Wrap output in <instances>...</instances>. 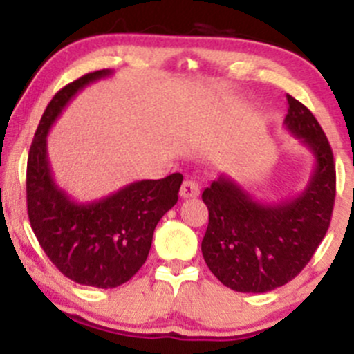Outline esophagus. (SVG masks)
<instances>
[{
  "label": "esophagus",
  "mask_w": 354,
  "mask_h": 354,
  "mask_svg": "<svg viewBox=\"0 0 354 354\" xmlns=\"http://www.w3.org/2000/svg\"><path fill=\"white\" fill-rule=\"evenodd\" d=\"M200 194V187L198 183L195 180H187L183 181V185H181V190H180V195L183 198H194V197H198Z\"/></svg>",
  "instance_id": "1"
}]
</instances>
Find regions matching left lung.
Here are the masks:
<instances>
[{"mask_svg": "<svg viewBox=\"0 0 354 354\" xmlns=\"http://www.w3.org/2000/svg\"><path fill=\"white\" fill-rule=\"evenodd\" d=\"M286 97L284 127L315 157L305 190L281 203H262L221 174L202 194L209 209L203 260L233 291L267 292L284 286L305 269L329 230L335 198L332 149L312 111Z\"/></svg>", "mask_w": 354, "mask_h": 354, "instance_id": "1", "label": "left lung"}]
</instances>
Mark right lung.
I'll return each mask as SVG.
<instances>
[{
	"label": "right lung",
	"instance_id": "obj_1",
	"mask_svg": "<svg viewBox=\"0 0 354 354\" xmlns=\"http://www.w3.org/2000/svg\"><path fill=\"white\" fill-rule=\"evenodd\" d=\"M111 70L65 85L46 108L27 159V212L39 245L59 272L84 286L118 288L145 263L160 217L178 202L183 176L142 180L108 197L78 203L53 180L48 131L78 91Z\"/></svg>",
	"mask_w": 354,
	"mask_h": 354
}]
</instances>
